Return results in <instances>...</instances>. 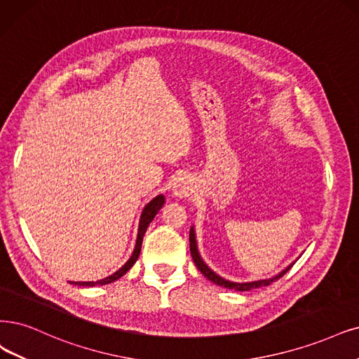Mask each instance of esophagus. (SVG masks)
Wrapping results in <instances>:
<instances>
[{
    "mask_svg": "<svg viewBox=\"0 0 359 359\" xmlns=\"http://www.w3.org/2000/svg\"><path fill=\"white\" fill-rule=\"evenodd\" d=\"M194 191V182L188 176H179L172 182V194H175L177 198H184L191 195Z\"/></svg>",
    "mask_w": 359,
    "mask_h": 359,
    "instance_id": "obj_1",
    "label": "esophagus"
}]
</instances>
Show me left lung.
<instances>
[{"mask_svg":"<svg viewBox=\"0 0 359 359\" xmlns=\"http://www.w3.org/2000/svg\"><path fill=\"white\" fill-rule=\"evenodd\" d=\"M189 245H191V255H192V259H194V263L196 264V268L201 271V273L207 278V280H210L211 283H215L220 287H224V288H229V290H235V291H248L251 288H260V287H264V285H269L272 284L273 281L280 280V278L283 275H285L291 266L299 260V257L288 264V266L285 269H283L280 273L272 276V278H266V280H257V281H247V283H235V281H229V280H224V278H222L220 275H217L215 271H211L208 268V264L203 260L200 251H198V243H196V233H195V228L192 226L191 228V232H189Z\"/></svg>","mask_w":359,"mask_h":359,"instance_id":"8db88e82","label":"left lung"}]
</instances>
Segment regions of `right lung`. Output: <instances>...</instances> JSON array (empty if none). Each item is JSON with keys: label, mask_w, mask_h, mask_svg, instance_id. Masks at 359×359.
Listing matches in <instances>:
<instances>
[{"label": "right lung", "mask_w": 359, "mask_h": 359, "mask_svg": "<svg viewBox=\"0 0 359 359\" xmlns=\"http://www.w3.org/2000/svg\"><path fill=\"white\" fill-rule=\"evenodd\" d=\"M165 203V198L163 194L156 195L155 198H152V200L146 204L142 210V215H140V220H139V229H137V238H136V245H135V250H133V253L130 256V259L123 264L121 268H119L116 272H114L112 275L103 278V280H99V281H69V284H75V285H83V287H95V285H104V284H111L116 280H119L123 275H126L131 268L133 264L136 263V260L139 259V255H140V250H142V241H143V236H144V232L146 229H148L149 223L154 220V217L156 216V213L159 210H161V207L164 205Z\"/></svg>", "instance_id": "right-lung-1"}]
</instances>
